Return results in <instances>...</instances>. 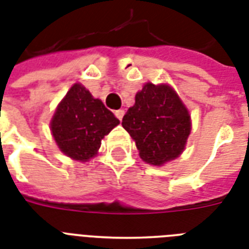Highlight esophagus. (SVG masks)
<instances>
[{"mask_svg": "<svg viewBox=\"0 0 249 249\" xmlns=\"http://www.w3.org/2000/svg\"><path fill=\"white\" fill-rule=\"evenodd\" d=\"M124 113H125L124 109H117V111H115V115H116V117L119 119V120H121V119H123Z\"/></svg>", "mask_w": 249, "mask_h": 249, "instance_id": "obj_1", "label": "esophagus"}]
</instances>
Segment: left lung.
I'll use <instances>...</instances> for the list:
<instances>
[{"label": "left lung", "mask_w": 249, "mask_h": 249, "mask_svg": "<svg viewBox=\"0 0 249 249\" xmlns=\"http://www.w3.org/2000/svg\"><path fill=\"white\" fill-rule=\"evenodd\" d=\"M144 163L160 166L177 159L191 132V117L181 98L166 84H144L123 117Z\"/></svg>", "instance_id": "left-lung-1"}]
</instances>
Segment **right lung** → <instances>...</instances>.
Returning a JSON list of instances; mask_svg holds the SVG:
<instances>
[{
    "instance_id": "obj_1",
    "label": "right lung",
    "mask_w": 249,
    "mask_h": 249,
    "mask_svg": "<svg viewBox=\"0 0 249 249\" xmlns=\"http://www.w3.org/2000/svg\"><path fill=\"white\" fill-rule=\"evenodd\" d=\"M119 124L101 99H95L81 84H75L56 107L50 129L64 155L89 161L97 155L101 141Z\"/></svg>"
}]
</instances>
